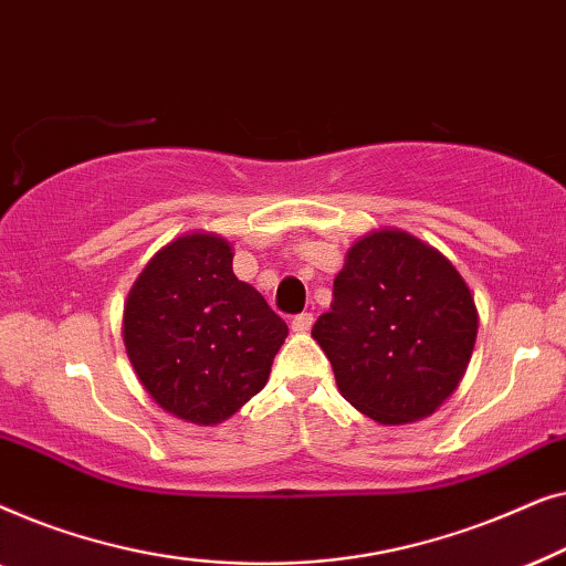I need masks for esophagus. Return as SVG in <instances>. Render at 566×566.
I'll list each match as a JSON object with an SVG mask.
<instances>
[{
  "label": "esophagus",
  "mask_w": 566,
  "mask_h": 566,
  "mask_svg": "<svg viewBox=\"0 0 566 566\" xmlns=\"http://www.w3.org/2000/svg\"><path fill=\"white\" fill-rule=\"evenodd\" d=\"M312 324H314V314H298V316H293V322H291V329L293 332H308L312 329Z\"/></svg>",
  "instance_id": "obj_1"
}]
</instances>
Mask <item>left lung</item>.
<instances>
[{"instance_id":"obj_1","label":"left lung","mask_w":566,"mask_h":566,"mask_svg":"<svg viewBox=\"0 0 566 566\" xmlns=\"http://www.w3.org/2000/svg\"><path fill=\"white\" fill-rule=\"evenodd\" d=\"M332 296L312 337L358 412L405 424L451 397L479 329L474 296L451 260L407 231H370L347 252Z\"/></svg>"}]
</instances>
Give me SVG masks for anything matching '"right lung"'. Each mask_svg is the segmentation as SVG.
<instances>
[{
    "label": "right lung",
    "mask_w": 566,
    "mask_h": 566,
    "mask_svg": "<svg viewBox=\"0 0 566 566\" xmlns=\"http://www.w3.org/2000/svg\"><path fill=\"white\" fill-rule=\"evenodd\" d=\"M219 234L177 237L136 277L123 343L138 381L165 412L219 424L268 384L289 327L231 270Z\"/></svg>",
    "instance_id": "obj_1"
}]
</instances>
